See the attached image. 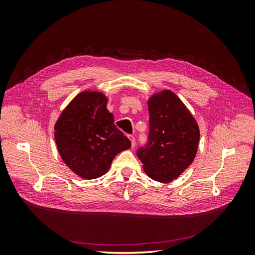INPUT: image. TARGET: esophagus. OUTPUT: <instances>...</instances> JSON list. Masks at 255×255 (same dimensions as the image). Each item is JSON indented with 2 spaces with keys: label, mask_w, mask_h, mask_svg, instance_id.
I'll return each instance as SVG.
<instances>
[{
  "label": "esophagus",
  "mask_w": 255,
  "mask_h": 255,
  "mask_svg": "<svg viewBox=\"0 0 255 255\" xmlns=\"http://www.w3.org/2000/svg\"><path fill=\"white\" fill-rule=\"evenodd\" d=\"M128 138H129V140H130V144H132V148H134L135 144H136L135 137L133 135H128Z\"/></svg>",
  "instance_id": "1"
}]
</instances>
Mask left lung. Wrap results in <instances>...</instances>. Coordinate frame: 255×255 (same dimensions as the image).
<instances>
[{
	"label": "left lung",
	"mask_w": 255,
	"mask_h": 255,
	"mask_svg": "<svg viewBox=\"0 0 255 255\" xmlns=\"http://www.w3.org/2000/svg\"><path fill=\"white\" fill-rule=\"evenodd\" d=\"M148 106V141L136 153L151 179L168 183L179 177L194 160L199 128L186 106L170 90L152 96Z\"/></svg>",
	"instance_id": "left-lung-1"
}]
</instances>
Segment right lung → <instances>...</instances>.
Masks as SVG:
<instances>
[{"instance_id":"right-lung-1","label":"right lung","mask_w":255,"mask_h":255,"mask_svg":"<svg viewBox=\"0 0 255 255\" xmlns=\"http://www.w3.org/2000/svg\"><path fill=\"white\" fill-rule=\"evenodd\" d=\"M106 104L102 92H81L60 114L54 128L61 158L83 179L102 176L115 156L130 148L128 138L114 125Z\"/></svg>"}]
</instances>
